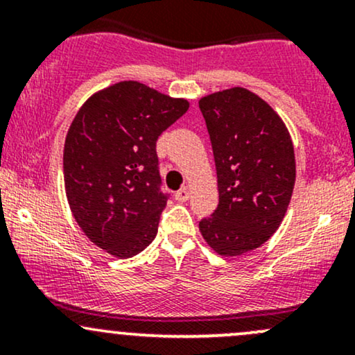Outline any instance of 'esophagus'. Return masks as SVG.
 I'll list each match as a JSON object with an SVG mask.
<instances>
[{
	"label": "esophagus",
	"instance_id": "esophagus-1",
	"mask_svg": "<svg viewBox=\"0 0 355 355\" xmlns=\"http://www.w3.org/2000/svg\"><path fill=\"white\" fill-rule=\"evenodd\" d=\"M189 197H190V191H189V189H185V187L178 190L177 193H175V198H177L178 202H187V200H189Z\"/></svg>",
	"mask_w": 355,
	"mask_h": 355
}]
</instances>
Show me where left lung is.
Masks as SVG:
<instances>
[{
  "label": "left lung",
  "instance_id": "8db88e82",
  "mask_svg": "<svg viewBox=\"0 0 355 355\" xmlns=\"http://www.w3.org/2000/svg\"><path fill=\"white\" fill-rule=\"evenodd\" d=\"M214 150L218 207L198 227L220 255L255 250L279 229L295 182V158L284 121L243 88L200 100Z\"/></svg>",
  "mask_w": 355,
  "mask_h": 355
}]
</instances>
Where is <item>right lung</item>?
<instances>
[{
    "mask_svg": "<svg viewBox=\"0 0 355 355\" xmlns=\"http://www.w3.org/2000/svg\"><path fill=\"white\" fill-rule=\"evenodd\" d=\"M187 110V100L121 81L76 113L64 141V189L81 230L108 254L130 259L157 235L170 198L157 140Z\"/></svg>",
    "mask_w": 355,
    "mask_h": 355,
    "instance_id": "obj_1",
    "label": "right lung"
}]
</instances>
